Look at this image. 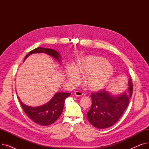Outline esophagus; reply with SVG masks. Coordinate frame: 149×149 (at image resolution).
<instances>
[{
	"label": "esophagus",
	"instance_id": "obj_1",
	"mask_svg": "<svg viewBox=\"0 0 149 149\" xmlns=\"http://www.w3.org/2000/svg\"><path fill=\"white\" fill-rule=\"evenodd\" d=\"M74 95L77 97H82L83 96V93L80 91H75L74 92Z\"/></svg>",
	"mask_w": 149,
	"mask_h": 149
}]
</instances>
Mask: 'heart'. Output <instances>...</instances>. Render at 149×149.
Wrapping results in <instances>:
<instances>
[{
	"mask_svg": "<svg viewBox=\"0 0 149 149\" xmlns=\"http://www.w3.org/2000/svg\"><path fill=\"white\" fill-rule=\"evenodd\" d=\"M69 80L76 83L80 79V73L88 75L85 83L93 91H98L105 88L111 81L113 70L109 61L104 58L96 56H88L83 58L77 68L70 65L66 68Z\"/></svg>",
	"mask_w": 149,
	"mask_h": 149,
	"instance_id": "b5f03b06",
	"label": "heart"
}]
</instances>
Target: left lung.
Here are the masks:
<instances>
[{
    "instance_id": "8db88e82",
    "label": "left lung",
    "mask_w": 149,
    "mask_h": 149,
    "mask_svg": "<svg viewBox=\"0 0 149 149\" xmlns=\"http://www.w3.org/2000/svg\"><path fill=\"white\" fill-rule=\"evenodd\" d=\"M128 84V93L115 95L105 90L91 93L92 104L87 113V118L93 126L106 129L119 120L127 107L132 95L133 84L130 77Z\"/></svg>"
}]
</instances>
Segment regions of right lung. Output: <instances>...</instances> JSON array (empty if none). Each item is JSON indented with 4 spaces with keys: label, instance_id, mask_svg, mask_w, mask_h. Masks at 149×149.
Listing matches in <instances>:
<instances>
[{
    "label": "right lung",
    "instance_id": "obj_1",
    "mask_svg": "<svg viewBox=\"0 0 149 149\" xmlns=\"http://www.w3.org/2000/svg\"><path fill=\"white\" fill-rule=\"evenodd\" d=\"M34 53H45L52 56L57 61L61 62V57L56 50L40 47L30 51L24 60L31 54ZM70 93L57 92L47 103L38 107L28 106L23 103L19 98H17L26 114L36 123L42 126H48L56 121L60 116L63 109L65 100L69 97Z\"/></svg>",
    "mask_w": 149,
    "mask_h": 149
}]
</instances>
